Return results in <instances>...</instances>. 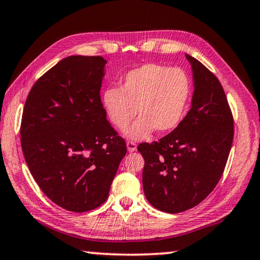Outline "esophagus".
<instances>
[{
	"instance_id": "34e87169",
	"label": "esophagus",
	"mask_w": 260,
	"mask_h": 260,
	"mask_svg": "<svg viewBox=\"0 0 260 260\" xmlns=\"http://www.w3.org/2000/svg\"><path fill=\"white\" fill-rule=\"evenodd\" d=\"M126 148H127V151H129V152H134V151H136V150H137V145H136V143L133 142V141H127L126 142Z\"/></svg>"
}]
</instances>
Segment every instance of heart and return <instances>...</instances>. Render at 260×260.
I'll use <instances>...</instances> for the list:
<instances>
[{"mask_svg": "<svg viewBox=\"0 0 260 260\" xmlns=\"http://www.w3.org/2000/svg\"><path fill=\"white\" fill-rule=\"evenodd\" d=\"M189 81L180 69L149 63L131 70L123 78L121 90L108 89L103 105L118 129L136 122L125 131L127 137L142 139L153 130L164 134L178 125L189 99Z\"/></svg>", "mask_w": 260, "mask_h": 260, "instance_id": "1", "label": "heart"}]
</instances>
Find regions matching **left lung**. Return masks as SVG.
Masks as SVG:
<instances>
[{"label":"left lung","instance_id":"1","mask_svg":"<svg viewBox=\"0 0 260 260\" xmlns=\"http://www.w3.org/2000/svg\"><path fill=\"white\" fill-rule=\"evenodd\" d=\"M192 69L191 108L159 142L142 143L143 189L148 202L169 213L186 211L208 197L219 182L233 141V118L223 86L198 59Z\"/></svg>","mask_w":260,"mask_h":260}]
</instances>
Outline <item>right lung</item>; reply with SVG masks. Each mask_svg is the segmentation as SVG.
<instances>
[{
    "label": "right lung",
    "instance_id": "1",
    "mask_svg": "<svg viewBox=\"0 0 260 260\" xmlns=\"http://www.w3.org/2000/svg\"><path fill=\"white\" fill-rule=\"evenodd\" d=\"M105 64L101 56L63 58L32 85L24 104V159L44 194L68 211L102 205L126 153L101 102Z\"/></svg>",
    "mask_w": 260,
    "mask_h": 260
}]
</instances>
